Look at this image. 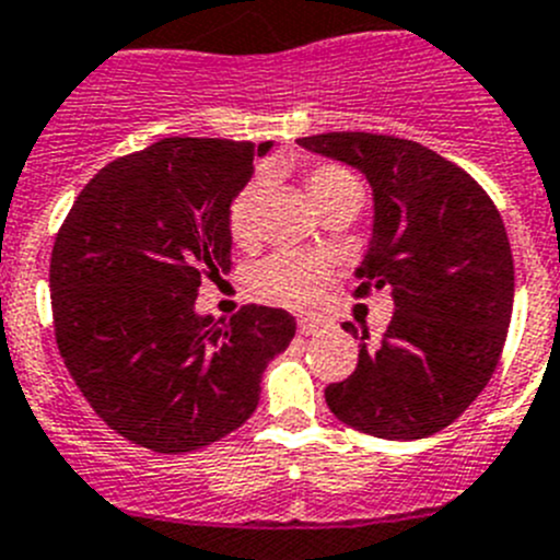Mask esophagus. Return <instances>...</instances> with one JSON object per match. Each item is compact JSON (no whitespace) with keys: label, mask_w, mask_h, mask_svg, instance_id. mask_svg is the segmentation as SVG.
Listing matches in <instances>:
<instances>
[{"label":"esophagus","mask_w":560,"mask_h":560,"mask_svg":"<svg viewBox=\"0 0 560 560\" xmlns=\"http://www.w3.org/2000/svg\"><path fill=\"white\" fill-rule=\"evenodd\" d=\"M300 332H302V336H319L322 325H319V322H314V319H302L300 322Z\"/></svg>","instance_id":"34e87169"}]
</instances>
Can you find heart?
<instances>
[{
  "mask_svg": "<svg viewBox=\"0 0 560 560\" xmlns=\"http://www.w3.org/2000/svg\"><path fill=\"white\" fill-rule=\"evenodd\" d=\"M305 188L319 210L332 199L343 197V194L358 191L355 179L341 166H332V163H319V166L307 168ZM260 199H264V179H253L230 202L228 228L238 244H249L258 235ZM327 280H330L327 264L300 253L271 255L255 271V289L264 300L275 302V305L296 307V311L314 307L322 300Z\"/></svg>",
  "mask_w": 560,
  "mask_h": 560,
  "instance_id": "heart-1",
  "label": "heart"
}]
</instances>
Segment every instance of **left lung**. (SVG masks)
<instances>
[{
  "instance_id": "obj_1",
  "label": "left lung",
  "mask_w": 560,
  "mask_h": 560,
  "mask_svg": "<svg viewBox=\"0 0 560 560\" xmlns=\"http://www.w3.org/2000/svg\"><path fill=\"white\" fill-rule=\"evenodd\" d=\"M300 147L358 168L372 186L363 296L386 285L394 316L372 343L352 322L358 366L325 388L343 424L392 441L439 433L486 388L514 311V258L489 194L455 163L405 138L325 132Z\"/></svg>"
}]
</instances>
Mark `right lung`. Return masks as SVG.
Here are the masks:
<instances>
[{
    "label": "right lung",
    "mask_w": 560,
    "mask_h": 560,
    "mask_svg": "<svg viewBox=\"0 0 560 560\" xmlns=\"http://www.w3.org/2000/svg\"><path fill=\"white\" fill-rule=\"evenodd\" d=\"M269 150L163 138L100 168L55 238L66 369L107 428L152 453H191L241 428L296 332L283 307L244 305L230 322L197 314L202 277L230 271V202Z\"/></svg>",
    "instance_id": "add662e5"
}]
</instances>
